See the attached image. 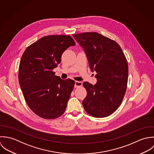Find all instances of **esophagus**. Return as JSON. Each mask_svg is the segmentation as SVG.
<instances>
[{
	"mask_svg": "<svg viewBox=\"0 0 154 154\" xmlns=\"http://www.w3.org/2000/svg\"><path fill=\"white\" fill-rule=\"evenodd\" d=\"M82 86V83L81 82H77L76 81L75 82V85H74V88H79Z\"/></svg>",
	"mask_w": 154,
	"mask_h": 154,
	"instance_id": "1",
	"label": "esophagus"
}]
</instances>
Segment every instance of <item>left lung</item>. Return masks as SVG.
<instances>
[{
	"instance_id": "left-lung-1",
	"label": "left lung",
	"mask_w": 154,
	"mask_h": 154,
	"mask_svg": "<svg viewBox=\"0 0 154 154\" xmlns=\"http://www.w3.org/2000/svg\"><path fill=\"white\" fill-rule=\"evenodd\" d=\"M83 48L91 70L96 71L94 85L84 82L87 96L83 100L86 112L96 118L108 117L120 106L127 89L128 68L120 45L96 32L72 34Z\"/></svg>"
}]
</instances>
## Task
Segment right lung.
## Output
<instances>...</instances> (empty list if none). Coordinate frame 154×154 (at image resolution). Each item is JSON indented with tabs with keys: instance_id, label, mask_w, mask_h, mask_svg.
Segmentation results:
<instances>
[{
	"instance_id": "obj_1",
	"label": "right lung",
	"mask_w": 154,
	"mask_h": 154,
	"mask_svg": "<svg viewBox=\"0 0 154 154\" xmlns=\"http://www.w3.org/2000/svg\"><path fill=\"white\" fill-rule=\"evenodd\" d=\"M75 45L69 35H46L27 47L22 55L19 83L27 105L41 118L57 119L66 109L75 82L62 80L53 69L60 63L63 52Z\"/></svg>"
}]
</instances>
